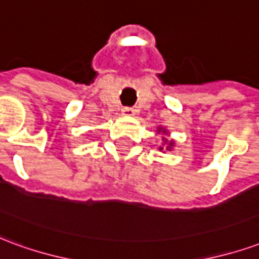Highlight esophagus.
I'll list each match as a JSON object with an SVG mask.
<instances>
[{"instance_id": "esophagus-1", "label": "esophagus", "mask_w": 259, "mask_h": 259, "mask_svg": "<svg viewBox=\"0 0 259 259\" xmlns=\"http://www.w3.org/2000/svg\"><path fill=\"white\" fill-rule=\"evenodd\" d=\"M122 113H123L124 116H133V115H135V109H133V108L126 107L122 109Z\"/></svg>"}]
</instances>
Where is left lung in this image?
Wrapping results in <instances>:
<instances>
[{"label":"left lung","instance_id":"8db88e82","mask_svg":"<svg viewBox=\"0 0 259 259\" xmlns=\"http://www.w3.org/2000/svg\"><path fill=\"white\" fill-rule=\"evenodd\" d=\"M169 146H172V143H169ZM168 148H169V147H168ZM161 150H162V148H161Z\"/></svg>","mask_w":259,"mask_h":259}]
</instances>
